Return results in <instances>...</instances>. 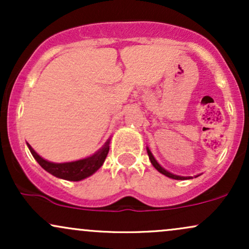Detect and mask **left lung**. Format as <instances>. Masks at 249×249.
Here are the masks:
<instances>
[{
  "mask_svg": "<svg viewBox=\"0 0 249 249\" xmlns=\"http://www.w3.org/2000/svg\"><path fill=\"white\" fill-rule=\"evenodd\" d=\"M147 154H148V158H150V160H151V162H152V165H153V166L156 167L157 170L159 171V172L164 174V176L168 177V178L176 179V180H184V179H187L186 177H179V176H176V174H172V173L167 172V171L165 170V168H162V167L160 166V165H159L158 162H157V160H156V159H154V157L152 156V153H151V151L148 150V148H147ZM188 179H190V177H188Z\"/></svg>",
  "mask_w": 249,
  "mask_h": 249,
  "instance_id": "1",
  "label": "left lung"
}]
</instances>
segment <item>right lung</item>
<instances>
[{"label": "right lung", "instance_id": "1", "mask_svg": "<svg viewBox=\"0 0 249 249\" xmlns=\"http://www.w3.org/2000/svg\"><path fill=\"white\" fill-rule=\"evenodd\" d=\"M31 154L34 158L36 159L41 166L44 168L47 172L53 174V176L61 178L64 180H70V181H79V180L88 178L91 174H93L102 166L104 162L105 158H107L108 150V142H105V145L96 154L89 158L82 159V160H77L72 162H63V164H55V162H50L48 160H44L42 157H39L33 147L28 144Z\"/></svg>", "mask_w": 249, "mask_h": 249}]
</instances>
